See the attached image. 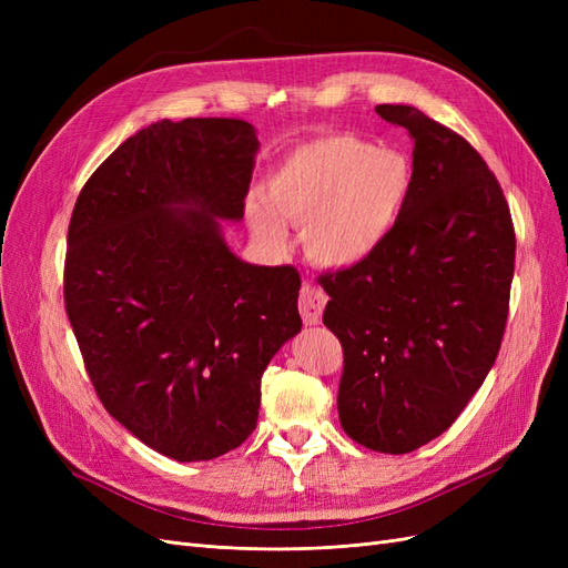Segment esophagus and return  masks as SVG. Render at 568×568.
<instances>
[{
	"label": "esophagus",
	"instance_id": "esophagus-1",
	"mask_svg": "<svg viewBox=\"0 0 568 568\" xmlns=\"http://www.w3.org/2000/svg\"><path fill=\"white\" fill-rule=\"evenodd\" d=\"M324 305H326V294L317 286L305 284L301 288V298H298V311L305 324H320L322 313H324Z\"/></svg>",
	"mask_w": 568,
	"mask_h": 568
}]
</instances>
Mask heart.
Instances as JSON below:
<instances>
[{
  "label": "heart",
  "mask_w": 568,
  "mask_h": 568,
  "mask_svg": "<svg viewBox=\"0 0 568 568\" xmlns=\"http://www.w3.org/2000/svg\"><path fill=\"white\" fill-rule=\"evenodd\" d=\"M409 192L412 168L403 153L336 134L288 153L265 184L267 201L248 199L246 220L267 251L286 248V220L303 227L311 261L353 267L384 246Z\"/></svg>",
  "instance_id": "obj_1"
}]
</instances>
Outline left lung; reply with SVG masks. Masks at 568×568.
<instances>
[{"instance_id":"obj_1","label":"left lung","mask_w":568,"mask_h":568,"mask_svg":"<svg viewBox=\"0 0 568 568\" xmlns=\"http://www.w3.org/2000/svg\"><path fill=\"white\" fill-rule=\"evenodd\" d=\"M376 113L415 142L412 192L379 251L324 274L322 322L343 346V432L405 455L448 432L488 376L517 239L500 184L467 140L415 106Z\"/></svg>"}]
</instances>
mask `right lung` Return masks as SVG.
<instances>
[{
    "instance_id": "add662e5",
    "label": "right lung",
    "mask_w": 568,
    "mask_h": 568,
    "mask_svg": "<svg viewBox=\"0 0 568 568\" xmlns=\"http://www.w3.org/2000/svg\"><path fill=\"white\" fill-rule=\"evenodd\" d=\"M255 128L159 120L82 186L68 227L65 313L109 415L178 462L215 459L257 422L261 376L301 332L291 265L236 257Z\"/></svg>"
}]
</instances>
